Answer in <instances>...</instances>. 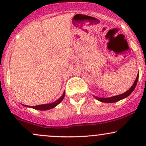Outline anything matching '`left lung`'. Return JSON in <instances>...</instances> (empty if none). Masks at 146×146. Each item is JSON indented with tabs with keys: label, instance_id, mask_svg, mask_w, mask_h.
Returning <instances> with one entry per match:
<instances>
[{
	"label": "left lung",
	"instance_id": "1",
	"mask_svg": "<svg viewBox=\"0 0 146 146\" xmlns=\"http://www.w3.org/2000/svg\"><path fill=\"white\" fill-rule=\"evenodd\" d=\"M139 74V73H138V74H137L136 80H135L134 84L132 85V86L129 88V90H127V91L125 92V93H122V94L115 95V96H113V97H110V98H100V97L95 96V95H93V96L94 97L96 100H98V101L102 102H104V103H114V102H117L119 101V100H123V99L126 98L127 97H128L129 95H130L132 93V91L135 90V87H136L137 81H138Z\"/></svg>",
	"mask_w": 146,
	"mask_h": 146
}]
</instances>
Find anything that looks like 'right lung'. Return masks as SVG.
<instances>
[{"label":"right lung","mask_w":146,"mask_h":146,"mask_svg":"<svg viewBox=\"0 0 146 146\" xmlns=\"http://www.w3.org/2000/svg\"><path fill=\"white\" fill-rule=\"evenodd\" d=\"M65 96V91H64L62 95L60 98L57 100L56 101L52 102V103L50 104H42V105H38V106H26L23 104V106H24L25 107H28V108H33V109L36 110H50L52 109V108H55L56 106H58L59 104L63 100Z\"/></svg>","instance_id":"1"}]
</instances>
